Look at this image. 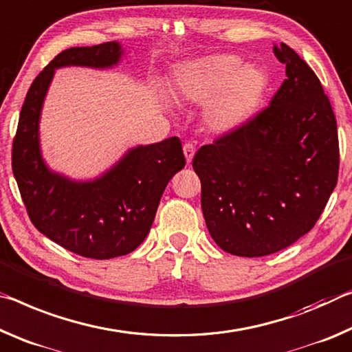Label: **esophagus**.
Segmentation results:
<instances>
[{"label":"esophagus","instance_id":"1","mask_svg":"<svg viewBox=\"0 0 352 352\" xmlns=\"http://www.w3.org/2000/svg\"><path fill=\"white\" fill-rule=\"evenodd\" d=\"M184 155H186V159H187V164H190L192 162V159H193V155H195V146H193V143H186V145H184Z\"/></svg>","mask_w":352,"mask_h":352}]
</instances>
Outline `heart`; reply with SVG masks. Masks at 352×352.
Here are the masks:
<instances>
[{"label": "heart", "mask_w": 352, "mask_h": 352, "mask_svg": "<svg viewBox=\"0 0 352 352\" xmlns=\"http://www.w3.org/2000/svg\"><path fill=\"white\" fill-rule=\"evenodd\" d=\"M234 54H217L193 62L182 73L177 94L182 100L212 104L207 120L218 131H229L246 122L261 104L267 76L256 67H241Z\"/></svg>", "instance_id": "obj_1"}]
</instances>
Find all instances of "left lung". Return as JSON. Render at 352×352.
I'll list each match as a JSON object with an SVG mask.
<instances>
[{
  "label": "left lung",
  "instance_id": "left-lung-1",
  "mask_svg": "<svg viewBox=\"0 0 352 352\" xmlns=\"http://www.w3.org/2000/svg\"><path fill=\"white\" fill-rule=\"evenodd\" d=\"M287 79L272 102L201 146L193 170L212 239L229 254L262 257L295 243L318 221L337 186V120L320 79L285 43Z\"/></svg>",
  "mask_w": 352,
  "mask_h": 352
}]
</instances>
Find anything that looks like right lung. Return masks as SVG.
<instances>
[{
  "label": "right lung",
  "instance_id": "obj_1",
  "mask_svg": "<svg viewBox=\"0 0 352 352\" xmlns=\"http://www.w3.org/2000/svg\"><path fill=\"white\" fill-rule=\"evenodd\" d=\"M120 56L117 42L57 54L28 90L12 142V171L34 226L65 250L96 261L129 254L145 240L166 184L186 166L177 137L131 149L94 182H73L45 165L38 117L54 68H107Z\"/></svg>",
  "mask_w": 352,
  "mask_h": 352
}]
</instances>
